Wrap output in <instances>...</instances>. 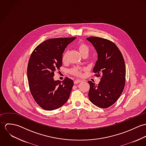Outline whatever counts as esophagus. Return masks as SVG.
I'll list each match as a JSON object with an SVG mask.
<instances>
[{"instance_id": "obj_1", "label": "esophagus", "mask_w": 146, "mask_h": 146, "mask_svg": "<svg viewBox=\"0 0 146 146\" xmlns=\"http://www.w3.org/2000/svg\"><path fill=\"white\" fill-rule=\"evenodd\" d=\"M80 82H82L81 80H76L74 81V84H77L80 83Z\"/></svg>"}]
</instances>
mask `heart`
<instances>
[{
  "instance_id": "1",
  "label": "heart",
  "mask_w": 146,
  "mask_h": 146,
  "mask_svg": "<svg viewBox=\"0 0 146 146\" xmlns=\"http://www.w3.org/2000/svg\"><path fill=\"white\" fill-rule=\"evenodd\" d=\"M78 48L79 50V52L82 54V55L85 53H88L89 51L88 46L84 42L79 43L78 45ZM67 57V52L65 51L63 53L62 57V61L63 62H65L66 61ZM83 70V69L80 67H74L72 68L71 69H70L69 72L72 75H74L77 76H80L82 74Z\"/></svg>"
}]
</instances>
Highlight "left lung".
<instances>
[{
	"label": "left lung",
	"mask_w": 146,
	"mask_h": 146,
	"mask_svg": "<svg viewBox=\"0 0 146 146\" xmlns=\"http://www.w3.org/2000/svg\"><path fill=\"white\" fill-rule=\"evenodd\" d=\"M95 48L98 60L93 72L102 76L98 85L89 81L88 96L93 104L106 108L115 104L121 96L125 84V64L123 56L115 43L92 36L86 38Z\"/></svg>",
	"instance_id": "1"
}]
</instances>
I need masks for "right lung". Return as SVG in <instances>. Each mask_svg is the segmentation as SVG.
<instances>
[{"label":"right lung","mask_w":146,"mask_h":146,"mask_svg":"<svg viewBox=\"0 0 146 146\" xmlns=\"http://www.w3.org/2000/svg\"><path fill=\"white\" fill-rule=\"evenodd\" d=\"M76 37L53 38L39 44L33 52L27 66L30 92L42 109L51 111L64 104L70 97L74 82L66 78L54 80L56 70L62 65V54L67 46Z\"/></svg>","instance_id":"add662e5"}]
</instances>
